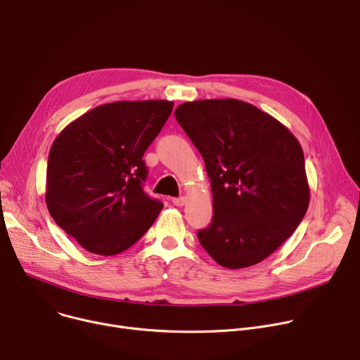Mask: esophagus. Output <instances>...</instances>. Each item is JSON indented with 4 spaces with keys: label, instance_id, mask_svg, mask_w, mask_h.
Here are the masks:
<instances>
[{
    "label": "esophagus",
    "instance_id": "esophagus-1",
    "mask_svg": "<svg viewBox=\"0 0 360 360\" xmlns=\"http://www.w3.org/2000/svg\"><path fill=\"white\" fill-rule=\"evenodd\" d=\"M172 202L176 205V207H182L186 204V197H179V198H174Z\"/></svg>",
    "mask_w": 360,
    "mask_h": 360
}]
</instances>
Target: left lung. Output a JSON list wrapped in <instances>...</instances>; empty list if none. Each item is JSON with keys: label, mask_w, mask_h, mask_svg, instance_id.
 Segmentation results:
<instances>
[{"label": "left lung", "mask_w": 360, "mask_h": 360, "mask_svg": "<svg viewBox=\"0 0 360 360\" xmlns=\"http://www.w3.org/2000/svg\"><path fill=\"white\" fill-rule=\"evenodd\" d=\"M175 117L201 153L212 193L207 253L229 269L266 259L307 212L309 186L297 137L276 118L234 98L178 105Z\"/></svg>", "instance_id": "obj_1"}]
</instances>
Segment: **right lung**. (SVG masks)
<instances>
[{
	"label": "right lung",
	"mask_w": 360,
	"mask_h": 360,
	"mask_svg": "<svg viewBox=\"0 0 360 360\" xmlns=\"http://www.w3.org/2000/svg\"><path fill=\"white\" fill-rule=\"evenodd\" d=\"M172 101H115L69 123L55 139L46 172V205L55 223L88 252L127 250L155 223L163 204L143 182V155Z\"/></svg>",
	"instance_id": "1"
}]
</instances>
